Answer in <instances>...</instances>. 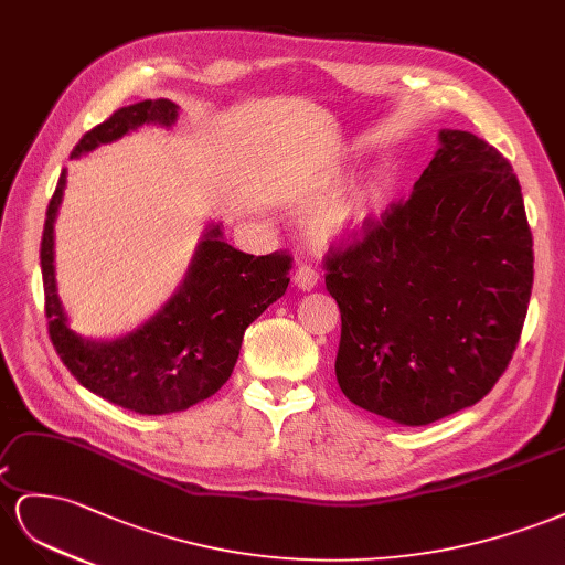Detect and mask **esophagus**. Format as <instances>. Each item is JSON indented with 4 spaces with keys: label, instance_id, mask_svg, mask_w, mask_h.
<instances>
[{
    "label": "esophagus",
    "instance_id": "1",
    "mask_svg": "<svg viewBox=\"0 0 565 565\" xmlns=\"http://www.w3.org/2000/svg\"><path fill=\"white\" fill-rule=\"evenodd\" d=\"M320 281V274H317L312 267L298 263L294 269V284L300 288V291H312V288Z\"/></svg>",
    "mask_w": 565,
    "mask_h": 565
}]
</instances>
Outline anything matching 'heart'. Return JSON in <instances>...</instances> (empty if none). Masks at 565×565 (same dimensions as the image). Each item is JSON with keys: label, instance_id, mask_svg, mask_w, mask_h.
Wrapping results in <instances>:
<instances>
[{"label": "heart", "instance_id": "b5f03b06", "mask_svg": "<svg viewBox=\"0 0 565 565\" xmlns=\"http://www.w3.org/2000/svg\"><path fill=\"white\" fill-rule=\"evenodd\" d=\"M386 185L382 179H372L351 188L341 195L329 198L308 220V234L317 243H339L360 234L380 212Z\"/></svg>", "mask_w": 565, "mask_h": 565}]
</instances>
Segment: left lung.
Here are the masks:
<instances>
[{"label": "left lung", "mask_w": 565, "mask_h": 565, "mask_svg": "<svg viewBox=\"0 0 565 565\" xmlns=\"http://www.w3.org/2000/svg\"><path fill=\"white\" fill-rule=\"evenodd\" d=\"M532 263L511 164L477 136L444 128L413 195L327 255L345 398L408 427L475 406L511 363Z\"/></svg>", "instance_id": "left-lung-1"}]
</instances>
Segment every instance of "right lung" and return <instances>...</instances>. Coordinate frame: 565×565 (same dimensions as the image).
I'll return each instance as SVG.
<instances>
[{
	"mask_svg": "<svg viewBox=\"0 0 565 565\" xmlns=\"http://www.w3.org/2000/svg\"><path fill=\"white\" fill-rule=\"evenodd\" d=\"M179 105L142 99L121 107L85 134L71 157L88 154L138 131L171 128ZM66 188V169L50 200L40 243L50 339L71 374L114 406L140 415H167L220 392L234 372L243 334L286 294L291 257L245 255L224 241L222 224H207L181 286L150 320L117 339H85L68 327L54 279V222Z\"/></svg>",
	"mask_w": 565,
	"mask_h": 565,
	"instance_id": "1",
	"label": "right lung"
}]
</instances>
